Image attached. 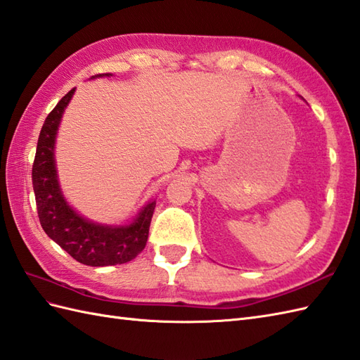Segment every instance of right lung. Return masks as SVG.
I'll return each mask as SVG.
<instances>
[{
    "label": "right lung",
    "mask_w": 360,
    "mask_h": 360,
    "mask_svg": "<svg viewBox=\"0 0 360 360\" xmlns=\"http://www.w3.org/2000/svg\"><path fill=\"white\" fill-rule=\"evenodd\" d=\"M110 75H96L91 79L110 77ZM73 94L75 89L63 96L61 101L49 113L38 138L32 169V184L41 227L50 239L81 264L90 266L125 264L135 259L147 244L156 200L147 202L133 221L125 225H107L89 221L69 205L58 181L55 141L63 113Z\"/></svg>",
    "instance_id": "add662e5"
}]
</instances>
